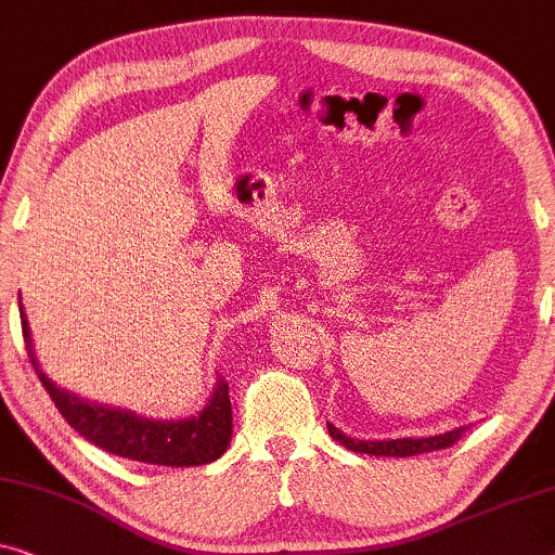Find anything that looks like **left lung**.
I'll use <instances>...</instances> for the list:
<instances>
[{"instance_id":"left-lung-1","label":"left lung","mask_w":555,"mask_h":555,"mask_svg":"<svg viewBox=\"0 0 555 555\" xmlns=\"http://www.w3.org/2000/svg\"><path fill=\"white\" fill-rule=\"evenodd\" d=\"M330 427V435L334 440L345 444L347 450L354 452H366V455H385V457H410V455H423V452L430 450H442L455 444L463 433L467 430V425L455 427V430L442 433V435H433V437H400V440H354V437L345 435L337 430L332 423H326Z\"/></svg>"}]
</instances>
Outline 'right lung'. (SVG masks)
I'll return each mask as SVG.
<instances>
[{"mask_svg":"<svg viewBox=\"0 0 555 555\" xmlns=\"http://www.w3.org/2000/svg\"><path fill=\"white\" fill-rule=\"evenodd\" d=\"M22 337L27 345V357L33 362L37 377H40L47 395L52 397L54 408L65 417L85 440L98 444L100 450L113 452L118 457L138 460L147 465H168V467H191L206 465L221 457L231 442L233 415L229 400V385L223 377L216 379L214 395L198 415L189 420H147L130 410L107 408V404L88 402L67 389H60L47 377L37 364L33 337H29V324L20 301Z\"/></svg>","mask_w":555,"mask_h":555,"instance_id":"right-lung-1","label":"right lung"}]
</instances>
